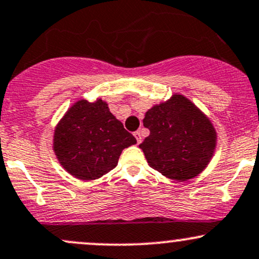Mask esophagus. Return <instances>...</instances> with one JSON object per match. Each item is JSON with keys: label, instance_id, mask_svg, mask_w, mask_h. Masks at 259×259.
I'll list each match as a JSON object with an SVG mask.
<instances>
[{"label": "esophagus", "instance_id": "obj_1", "mask_svg": "<svg viewBox=\"0 0 259 259\" xmlns=\"http://www.w3.org/2000/svg\"><path fill=\"white\" fill-rule=\"evenodd\" d=\"M134 136L136 138V141H138V144H140L141 140H143V138H141V133L140 132H135Z\"/></svg>", "mask_w": 259, "mask_h": 259}]
</instances>
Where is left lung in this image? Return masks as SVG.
Wrapping results in <instances>:
<instances>
[{
  "label": "left lung",
  "instance_id": "left-lung-1",
  "mask_svg": "<svg viewBox=\"0 0 259 259\" xmlns=\"http://www.w3.org/2000/svg\"><path fill=\"white\" fill-rule=\"evenodd\" d=\"M150 135L140 144L150 167L167 178L188 181L203 171L217 146L212 124L181 95L146 112Z\"/></svg>",
  "mask_w": 259,
  "mask_h": 259
}]
</instances>
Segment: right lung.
Listing matches in <instances>:
<instances>
[{
    "label": "right lung",
    "instance_id": "right-lung-1",
    "mask_svg": "<svg viewBox=\"0 0 259 259\" xmlns=\"http://www.w3.org/2000/svg\"><path fill=\"white\" fill-rule=\"evenodd\" d=\"M134 144L136 139L101 99L73 104L54 135V151L62 167L83 181L97 180L112 171L121 151Z\"/></svg>",
    "mask_w": 259,
    "mask_h": 259
}]
</instances>
